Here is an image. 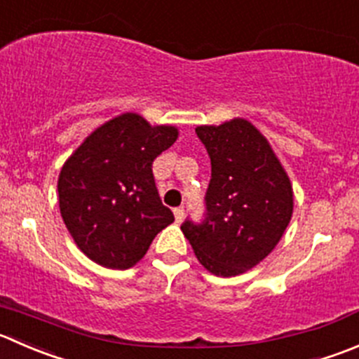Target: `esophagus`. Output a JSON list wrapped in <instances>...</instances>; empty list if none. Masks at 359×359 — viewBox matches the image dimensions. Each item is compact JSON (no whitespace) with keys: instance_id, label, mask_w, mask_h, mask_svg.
Here are the masks:
<instances>
[{"instance_id":"1","label":"esophagus","mask_w":359,"mask_h":359,"mask_svg":"<svg viewBox=\"0 0 359 359\" xmlns=\"http://www.w3.org/2000/svg\"><path fill=\"white\" fill-rule=\"evenodd\" d=\"M173 215H175V221L177 222H182V219H184V208H175V210H173Z\"/></svg>"}]
</instances>
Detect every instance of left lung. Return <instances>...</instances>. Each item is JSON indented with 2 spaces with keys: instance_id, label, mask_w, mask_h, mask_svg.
<instances>
[{
  "instance_id": "8db88e82",
  "label": "left lung",
  "mask_w": 359,
  "mask_h": 359,
  "mask_svg": "<svg viewBox=\"0 0 359 359\" xmlns=\"http://www.w3.org/2000/svg\"><path fill=\"white\" fill-rule=\"evenodd\" d=\"M210 156L207 217L180 229L198 261L217 277H235L276 249L291 221L293 184L263 133L242 117L198 126Z\"/></svg>"
}]
</instances>
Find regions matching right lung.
<instances>
[{
	"mask_svg": "<svg viewBox=\"0 0 359 359\" xmlns=\"http://www.w3.org/2000/svg\"><path fill=\"white\" fill-rule=\"evenodd\" d=\"M177 138L175 126H152L126 112L96 128L66 159L57 179L59 210L89 259L128 270L172 224V210L156 189L152 161Z\"/></svg>",
	"mask_w": 359,
	"mask_h": 359,
	"instance_id": "add662e5",
	"label": "right lung"
}]
</instances>
